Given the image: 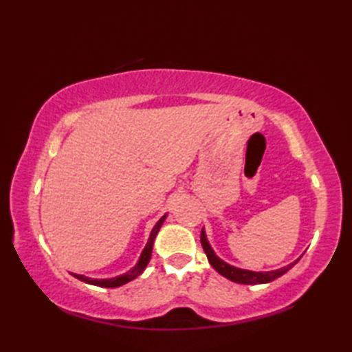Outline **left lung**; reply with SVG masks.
Instances as JSON below:
<instances>
[{"label":"left lung","instance_id":"obj_1","mask_svg":"<svg viewBox=\"0 0 352 352\" xmlns=\"http://www.w3.org/2000/svg\"><path fill=\"white\" fill-rule=\"evenodd\" d=\"M201 245H203V248L207 254V258L210 261V265L214 267L216 272H219L222 276H226V278L239 283V284H265V283H271L275 278H278V276L286 274L290 267H294L295 263H298L296 258L294 263H290L284 267L276 269V271H269V272H254V271H248V269H241V267H236V266H231L228 265L227 261H223L222 258H219L216 256L214 251L212 250L210 243L207 241V236H206V231L203 228L201 231Z\"/></svg>","mask_w":352,"mask_h":352}]
</instances>
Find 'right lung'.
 <instances>
[{"label": "right lung", "mask_w": 352, "mask_h": 352, "mask_svg": "<svg viewBox=\"0 0 352 352\" xmlns=\"http://www.w3.org/2000/svg\"><path fill=\"white\" fill-rule=\"evenodd\" d=\"M164 219H166V214H163L162 218L157 221L154 228L151 230V234H149V239H148V242L145 245V248H144V251H142V254H140L138 263L134 265L129 272H125L122 275H118V276H113V278H101V280H98V278H89V276L78 275V274H72V275L76 276V278L81 280V281H85L87 284H94V286H100V287H119V286H122V284L134 280V278H136V276H139L142 272L145 271L146 265L149 263V260H151L154 239H155L157 233H159L160 227L163 226Z\"/></svg>", "instance_id": "1"}]
</instances>
